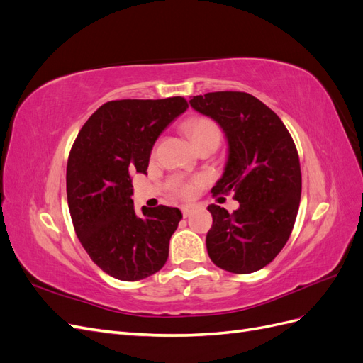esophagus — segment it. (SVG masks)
Masks as SVG:
<instances>
[{
	"mask_svg": "<svg viewBox=\"0 0 363 363\" xmlns=\"http://www.w3.org/2000/svg\"><path fill=\"white\" fill-rule=\"evenodd\" d=\"M192 211H194L192 206H183V207H182V213H183L184 218H188V216L192 213Z\"/></svg>",
	"mask_w": 363,
	"mask_h": 363,
	"instance_id": "34e87169",
	"label": "esophagus"
}]
</instances>
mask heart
Returning a JSON list of instances; mask_svg holds the SVG:
<instances>
[{
	"label": "heart",
	"mask_w": 363,
	"mask_h": 363,
	"mask_svg": "<svg viewBox=\"0 0 363 363\" xmlns=\"http://www.w3.org/2000/svg\"><path fill=\"white\" fill-rule=\"evenodd\" d=\"M186 131L192 140L194 147L201 144V142H216L219 144L221 140V128L215 123V121L208 118H194L186 123ZM174 192L177 194L182 199H189L194 192V184L192 183H184V182H175L174 183Z\"/></svg>",
	"instance_id": "heart-1"
}]
</instances>
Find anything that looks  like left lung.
Masks as SVG:
<instances>
[{
    "label": "left lung",
    "mask_w": 363,
    "mask_h": 363,
    "mask_svg": "<svg viewBox=\"0 0 363 363\" xmlns=\"http://www.w3.org/2000/svg\"><path fill=\"white\" fill-rule=\"evenodd\" d=\"M224 130L228 160L215 195L239 201L238 211L211 204L213 224L206 236L208 257L233 274L271 263L286 245L301 199V169L294 139L281 119L245 92H208L189 101Z\"/></svg>",
    "instance_id": "left-lung-1"
}]
</instances>
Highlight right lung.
<instances>
[{
	"label": "right lung",
	"instance_id": "obj_1",
	"mask_svg": "<svg viewBox=\"0 0 363 363\" xmlns=\"http://www.w3.org/2000/svg\"><path fill=\"white\" fill-rule=\"evenodd\" d=\"M188 108L183 96L104 103L77 135L67 167V195L77 238L96 267L118 280L152 276L168 260L177 207L135 212L131 174H147L156 139Z\"/></svg>",
	"mask_w": 363,
	"mask_h": 363
}]
</instances>
